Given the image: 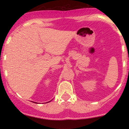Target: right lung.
I'll return each instance as SVG.
<instances>
[{
    "instance_id": "obj_1",
    "label": "right lung",
    "mask_w": 129,
    "mask_h": 129,
    "mask_svg": "<svg viewBox=\"0 0 129 129\" xmlns=\"http://www.w3.org/2000/svg\"><path fill=\"white\" fill-rule=\"evenodd\" d=\"M50 101H49V102H50ZM33 103H36V102H33Z\"/></svg>"
}]
</instances>
